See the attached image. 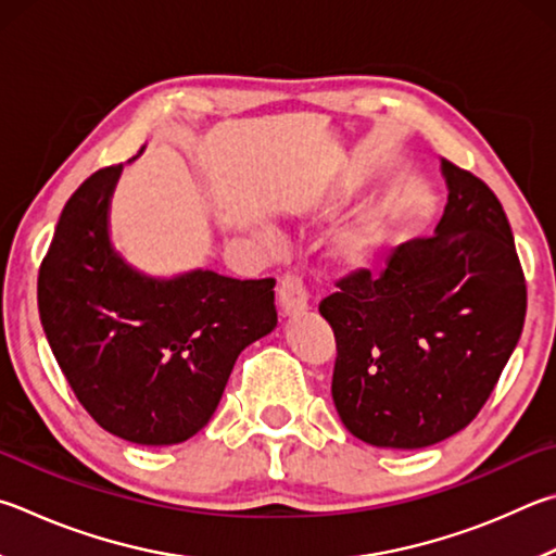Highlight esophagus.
Segmentation results:
<instances>
[{"label":"esophagus","instance_id":"obj_1","mask_svg":"<svg viewBox=\"0 0 556 556\" xmlns=\"http://www.w3.org/2000/svg\"><path fill=\"white\" fill-rule=\"evenodd\" d=\"M279 308L285 316H299V313L308 311V294L301 277L296 275H285L279 279Z\"/></svg>","mask_w":556,"mask_h":556}]
</instances>
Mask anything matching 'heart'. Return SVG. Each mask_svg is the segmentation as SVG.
Listing matches in <instances>:
<instances>
[{"label":"heart","mask_w":556,"mask_h":556,"mask_svg":"<svg viewBox=\"0 0 556 556\" xmlns=\"http://www.w3.org/2000/svg\"><path fill=\"white\" fill-rule=\"evenodd\" d=\"M352 191H355V181L350 179L338 181V185L326 194L323 206L326 208L340 206L342 201H348L352 197ZM379 245H381V224L377 218H362L357 224L342 228L340 233L332 238L330 252L340 265L355 269V267H365L367 262L377 255Z\"/></svg>","instance_id":"heart-1"}]
</instances>
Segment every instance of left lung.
I'll return each instance as SVG.
<instances>
[{"mask_svg":"<svg viewBox=\"0 0 556 556\" xmlns=\"http://www.w3.org/2000/svg\"><path fill=\"white\" fill-rule=\"evenodd\" d=\"M447 204L435 236L359 269L320 301L338 342L332 401L362 442L420 450L477 418L516 350L528 294L496 194L442 160Z\"/></svg>","mask_w":556,"mask_h":556,"instance_id":"left-lung-1","label":"left lung"}]
</instances>
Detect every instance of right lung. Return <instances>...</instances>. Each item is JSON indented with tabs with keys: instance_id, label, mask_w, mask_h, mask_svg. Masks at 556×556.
<instances>
[{
	"instance_id": "add662e5",
	"label": "right lung",
	"mask_w": 556,
	"mask_h": 556,
	"mask_svg": "<svg viewBox=\"0 0 556 556\" xmlns=\"http://www.w3.org/2000/svg\"><path fill=\"white\" fill-rule=\"evenodd\" d=\"M121 169L85 179L60 214L38 271L40 323L99 426L136 445H177L214 416L240 352L275 330V279L130 267L109 233Z\"/></svg>"
}]
</instances>
